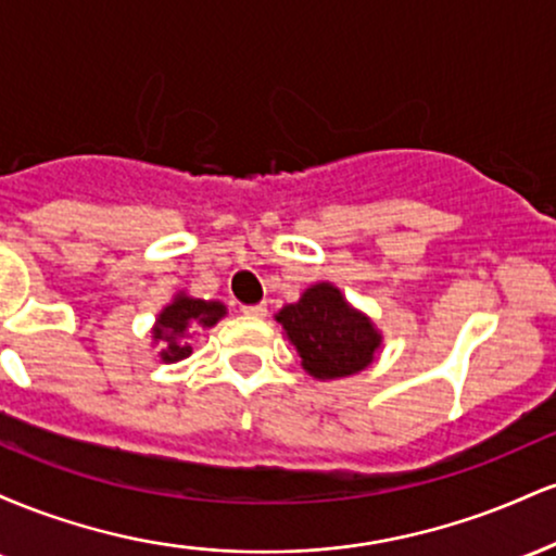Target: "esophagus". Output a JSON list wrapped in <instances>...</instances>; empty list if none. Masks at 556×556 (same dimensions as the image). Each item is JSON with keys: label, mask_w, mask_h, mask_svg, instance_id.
I'll use <instances>...</instances> for the list:
<instances>
[{"label": "esophagus", "mask_w": 556, "mask_h": 556, "mask_svg": "<svg viewBox=\"0 0 556 556\" xmlns=\"http://www.w3.org/2000/svg\"><path fill=\"white\" fill-rule=\"evenodd\" d=\"M242 314H245V316H256V318H264V316H266V303H256V305H242Z\"/></svg>", "instance_id": "34e87169"}]
</instances>
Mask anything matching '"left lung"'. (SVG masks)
<instances>
[{
	"mask_svg": "<svg viewBox=\"0 0 556 556\" xmlns=\"http://www.w3.org/2000/svg\"><path fill=\"white\" fill-rule=\"evenodd\" d=\"M287 340L314 379H342L371 366L381 334L371 318L355 311L334 285H311L298 303L277 314Z\"/></svg>",
	"mask_w": 556,
	"mask_h": 556,
	"instance_id": "obj_1",
	"label": "left lung"
}]
</instances>
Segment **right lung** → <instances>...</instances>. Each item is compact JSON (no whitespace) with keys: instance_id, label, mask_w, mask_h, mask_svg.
<instances>
[{"instance_id":"obj_1","label":"right lung","mask_w":556,"mask_h":556,"mask_svg":"<svg viewBox=\"0 0 556 556\" xmlns=\"http://www.w3.org/2000/svg\"><path fill=\"white\" fill-rule=\"evenodd\" d=\"M227 314L225 305L219 300H201V298H190L185 292H177L175 300L162 311L154 324V340L164 344L162 350V361L164 363H175L188 358L193 350L190 344L185 342V334L188 329L195 327H214L222 316Z\"/></svg>"}]
</instances>
